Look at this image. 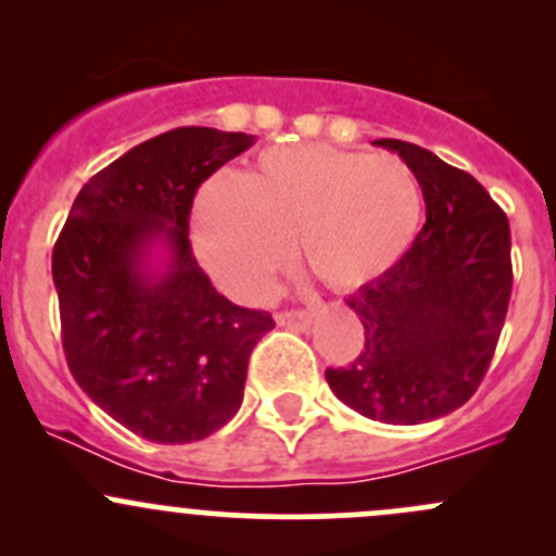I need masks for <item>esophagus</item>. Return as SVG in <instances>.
Here are the masks:
<instances>
[{
    "mask_svg": "<svg viewBox=\"0 0 556 556\" xmlns=\"http://www.w3.org/2000/svg\"><path fill=\"white\" fill-rule=\"evenodd\" d=\"M277 323L285 325V328H295V330H306L314 323V312H279Z\"/></svg>",
    "mask_w": 556,
    "mask_h": 556,
    "instance_id": "34e87169",
    "label": "esophagus"
}]
</instances>
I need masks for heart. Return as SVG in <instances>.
Instances as JSON below:
<instances>
[{"label":"heart","mask_w":556,"mask_h":556,"mask_svg":"<svg viewBox=\"0 0 556 556\" xmlns=\"http://www.w3.org/2000/svg\"><path fill=\"white\" fill-rule=\"evenodd\" d=\"M422 188L395 155L328 144L268 148L247 177L215 174L193 204L199 261L223 290L257 301L295 239L299 257L336 290L390 271L417 239Z\"/></svg>","instance_id":"heart-1"}]
</instances>
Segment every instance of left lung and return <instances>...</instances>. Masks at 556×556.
I'll list each match as a JSON object with an SVG mask.
<instances>
[{
    "label": "left lung",
    "instance_id": "1",
    "mask_svg": "<svg viewBox=\"0 0 556 556\" xmlns=\"http://www.w3.org/2000/svg\"><path fill=\"white\" fill-rule=\"evenodd\" d=\"M374 144L406 161L428 220L390 271L346 299L366 344L325 379L363 417L433 422L473 395L495 355L514 282L511 228L468 172L401 139Z\"/></svg>",
    "mask_w": 556,
    "mask_h": 556
}]
</instances>
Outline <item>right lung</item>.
I'll use <instances>...</instances> for the list:
<instances>
[{"mask_svg": "<svg viewBox=\"0 0 556 556\" xmlns=\"http://www.w3.org/2000/svg\"><path fill=\"white\" fill-rule=\"evenodd\" d=\"M252 144V134L204 126L137 144L83 185L53 247L72 377L155 444H190L231 422L250 352L274 328L268 312L212 288L188 239L199 185Z\"/></svg>", "mask_w": 556, "mask_h": 556, "instance_id": "1", "label": "right lung"}]
</instances>
